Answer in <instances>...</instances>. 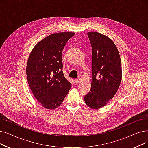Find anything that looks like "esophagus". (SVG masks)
I'll use <instances>...</instances> for the list:
<instances>
[{
	"instance_id": "esophagus-1",
	"label": "esophagus",
	"mask_w": 148,
	"mask_h": 148,
	"mask_svg": "<svg viewBox=\"0 0 148 148\" xmlns=\"http://www.w3.org/2000/svg\"><path fill=\"white\" fill-rule=\"evenodd\" d=\"M80 80H81L80 78H77V79H75V82L76 83H79L80 82Z\"/></svg>"
}]
</instances>
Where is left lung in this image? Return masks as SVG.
I'll use <instances>...</instances> for the list:
<instances>
[{
  "instance_id": "obj_1",
  "label": "left lung",
  "mask_w": 148,
  "mask_h": 148,
  "mask_svg": "<svg viewBox=\"0 0 148 148\" xmlns=\"http://www.w3.org/2000/svg\"><path fill=\"white\" fill-rule=\"evenodd\" d=\"M92 47L91 89L84 100L90 108L97 110L113 98L120 86L122 71L119 51L113 41L97 32H88Z\"/></svg>"
}]
</instances>
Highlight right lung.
Masks as SVG:
<instances>
[{
    "label": "right lung",
    "mask_w": 148,
    "mask_h": 148,
    "mask_svg": "<svg viewBox=\"0 0 148 148\" xmlns=\"http://www.w3.org/2000/svg\"><path fill=\"white\" fill-rule=\"evenodd\" d=\"M75 33L62 32L48 36L31 51L27 65V80L31 92L44 107H59L71 88L62 71V53Z\"/></svg>",
    "instance_id": "add662e5"
}]
</instances>
